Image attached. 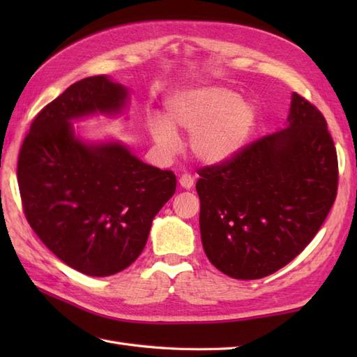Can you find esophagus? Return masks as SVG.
I'll use <instances>...</instances> for the list:
<instances>
[{"mask_svg": "<svg viewBox=\"0 0 357 357\" xmlns=\"http://www.w3.org/2000/svg\"><path fill=\"white\" fill-rule=\"evenodd\" d=\"M193 184H195V179H193L192 174L184 173L183 176L179 178V185H181V187H184V188H192V187H193Z\"/></svg>", "mask_w": 357, "mask_h": 357, "instance_id": "esophagus-1", "label": "esophagus"}]
</instances>
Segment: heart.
Segmentation results:
<instances>
[{"mask_svg": "<svg viewBox=\"0 0 357 357\" xmlns=\"http://www.w3.org/2000/svg\"><path fill=\"white\" fill-rule=\"evenodd\" d=\"M167 119L149 118L155 142L165 151L178 144L174 128L190 133L188 147L201 162L221 164L236 156L245 146L256 123L253 104L236 92L219 86L185 89L172 95L165 104Z\"/></svg>", "mask_w": 357, "mask_h": 357, "instance_id": "heart-1", "label": "heart"}]
</instances>
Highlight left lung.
Returning <instances> with one entry per match:
<instances>
[{"label":"left lung","mask_w":357,"mask_h":357,"mask_svg":"<svg viewBox=\"0 0 357 357\" xmlns=\"http://www.w3.org/2000/svg\"><path fill=\"white\" fill-rule=\"evenodd\" d=\"M198 174L204 252L227 276L259 279L291 262L319 231L336 199L339 167L327 121L294 92L287 128Z\"/></svg>","instance_id":"1"}]
</instances>
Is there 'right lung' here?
<instances>
[{
	"instance_id": "add662e5",
	"label": "right lung",
	"mask_w": 357,
	"mask_h": 357,
	"mask_svg": "<svg viewBox=\"0 0 357 357\" xmlns=\"http://www.w3.org/2000/svg\"><path fill=\"white\" fill-rule=\"evenodd\" d=\"M127 90L104 75L75 82L40 110L18 155L27 222L50 252L89 276L127 268L151 221L176 190L172 170L147 165L118 142L86 146L70 121L118 112Z\"/></svg>"
}]
</instances>
